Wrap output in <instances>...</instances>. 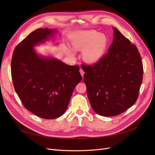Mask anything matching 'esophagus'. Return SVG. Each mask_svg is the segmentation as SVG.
<instances>
[{
  "instance_id": "obj_1",
  "label": "esophagus",
  "mask_w": 155,
  "mask_h": 155,
  "mask_svg": "<svg viewBox=\"0 0 155 155\" xmlns=\"http://www.w3.org/2000/svg\"><path fill=\"white\" fill-rule=\"evenodd\" d=\"M79 72H80V74H81V75L82 76V77L83 78V75H84V74H85V72L83 71V70L82 68H80V70H79Z\"/></svg>"
}]
</instances>
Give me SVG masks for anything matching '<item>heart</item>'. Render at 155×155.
I'll list each match as a JSON object with an SVG mask.
<instances>
[{"label":"heart","instance_id":"b5f03b06","mask_svg":"<svg viewBox=\"0 0 155 155\" xmlns=\"http://www.w3.org/2000/svg\"><path fill=\"white\" fill-rule=\"evenodd\" d=\"M109 40L106 34L98 33L96 30L79 32L71 42L73 49L82 50L81 57L88 63H96L105 54ZM68 55L73 57L71 50L66 49Z\"/></svg>","mask_w":155,"mask_h":155}]
</instances>
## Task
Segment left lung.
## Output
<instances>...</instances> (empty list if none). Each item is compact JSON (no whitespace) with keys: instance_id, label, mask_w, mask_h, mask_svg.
<instances>
[{"instance_id":"8db88e82","label":"left lung","mask_w":155,"mask_h":155,"mask_svg":"<svg viewBox=\"0 0 155 155\" xmlns=\"http://www.w3.org/2000/svg\"><path fill=\"white\" fill-rule=\"evenodd\" d=\"M114 39L96 63L81 67L92 109L103 116L122 113L137 101L143 79V64L138 48L113 28Z\"/></svg>"}]
</instances>
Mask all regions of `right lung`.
<instances>
[{
	"label": "right lung",
	"mask_w": 155,
	"mask_h": 155,
	"mask_svg": "<svg viewBox=\"0 0 155 155\" xmlns=\"http://www.w3.org/2000/svg\"><path fill=\"white\" fill-rule=\"evenodd\" d=\"M55 31L39 28L13 51L11 72L14 88L26 109L45 119H54L66 111L75 87L81 81L78 65L70 66L37 54L34 46L52 37Z\"/></svg>",
	"instance_id": "obj_1"
}]
</instances>
